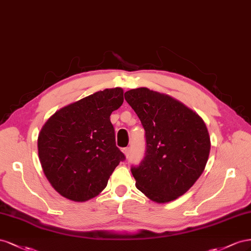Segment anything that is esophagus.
<instances>
[{"label": "esophagus", "mask_w": 251, "mask_h": 251, "mask_svg": "<svg viewBox=\"0 0 251 251\" xmlns=\"http://www.w3.org/2000/svg\"><path fill=\"white\" fill-rule=\"evenodd\" d=\"M122 151H123V153H124V155L126 157H128V156H129V154H130V148L129 147H126L123 150H122Z\"/></svg>", "instance_id": "1"}]
</instances>
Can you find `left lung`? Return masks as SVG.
<instances>
[{
    "mask_svg": "<svg viewBox=\"0 0 251 251\" xmlns=\"http://www.w3.org/2000/svg\"><path fill=\"white\" fill-rule=\"evenodd\" d=\"M125 100L145 129L146 153L132 167L135 187L155 203H168L187 192L201 176L210 152L205 122L166 94L140 87Z\"/></svg>",
    "mask_w": 251,
    "mask_h": 251,
    "instance_id": "obj_1",
    "label": "left lung"
}]
</instances>
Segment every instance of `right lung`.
Listing matches in <instances>:
<instances>
[{
    "label": "right lung",
    "mask_w": 251,
    "mask_h": 251,
    "mask_svg": "<svg viewBox=\"0 0 251 251\" xmlns=\"http://www.w3.org/2000/svg\"><path fill=\"white\" fill-rule=\"evenodd\" d=\"M121 87L95 92L56 110L38 137L41 165L56 192L74 202L99 196L125 159L110 122L124 102Z\"/></svg>",
    "instance_id": "1"
}]
</instances>
